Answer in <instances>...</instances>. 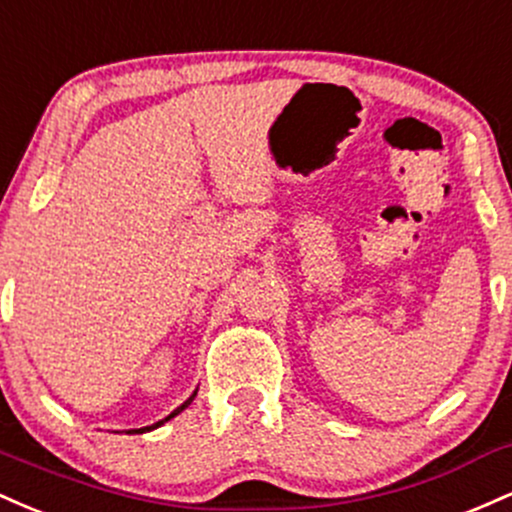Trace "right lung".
Here are the masks:
<instances>
[{
	"label": "right lung",
	"instance_id": "right-lung-1",
	"mask_svg": "<svg viewBox=\"0 0 512 512\" xmlns=\"http://www.w3.org/2000/svg\"><path fill=\"white\" fill-rule=\"evenodd\" d=\"M195 394H198V389H195V392H193L191 396H188V399H186V401H183V404L179 406V409H174V411H171V413H169V416H166V418H162V421L152 423V426H145V428H135V430H128V433H147V430H154V428L164 426V423H166V421H171V418H174V416H179V413H181L183 409H186V406H188V404H191V401L195 399Z\"/></svg>",
	"mask_w": 512,
	"mask_h": 512
}]
</instances>
